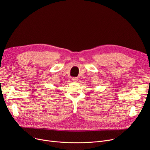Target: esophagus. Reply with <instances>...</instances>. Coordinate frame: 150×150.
Segmentation results:
<instances>
[{"label": "esophagus", "mask_w": 150, "mask_h": 150, "mask_svg": "<svg viewBox=\"0 0 150 150\" xmlns=\"http://www.w3.org/2000/svg\"><path fill=\"white\" fill-rule=\"evenodd\" d=\"M72 80L74 82H76L78 81V78H72Z\"/></svg>", "instance_id": "34e87169"}]
</instances>
